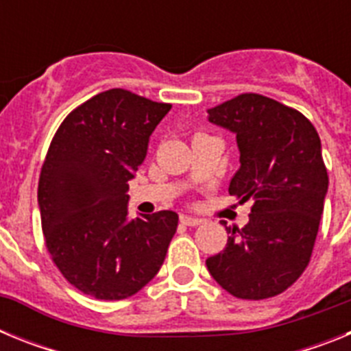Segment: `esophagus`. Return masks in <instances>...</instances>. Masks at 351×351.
Here are the masks:
<instances>
[{
  "mask_svg": "<svg viewBox=\"0 0 351 351\" xmlns=\"http://www.w3.org/2000/svg\"><path fill=\"white\" fill-rule=\"evenodd\" d=\"M181 223L186 226H198L202 225V219L200 218H193V216H181Z\"/></svg>",
  "mask_w": 351,
  "mask_h": 351,
  "instance_id": "obj_1",
  "label": "esophagus"
}]
</instances>
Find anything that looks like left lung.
I'll list each match as a JSON object with an SVG mask.
<instances>
[{
  "mask_svg": "<svg viewBox=\"0 0 351 351\" xmlns=\"http://www.w3.org/2000/svg\"><path fill=\"white\" fill-rule=\"evenodd\" d=\"M207 114L235 133L241 167L228 193L253 206L247 225L228 226L225 250L206 265L237 299L280 295L308 267L324 213L328 176L318 132L299 110L256 93Z\"/></svg>",
  "mask_w": 351,
  "mask_h": 351,
  "instance_id": "8db88e82",
  "label": "left lung"
}]
</instances>
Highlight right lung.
Instances as JSON below:
<instances>
[{
  "label": "right lung",
  "mask_w": 351,
  "mask_h": 351,
  "mask_svg": "<svg viewBox=\"0 0 351 351\" xmlns=\"http://www.w3.org/2000/svg\"><path fill=\"white\" fill-rule=\"evenodd\" d=\"M172 105L108 89L71 110L56 132L38 181L45 246L86 295H135L160 271L178 230L173 210L128 219V181Z\"/></svg>",
  "instance_id": "obj_1"
}]
</instances>
